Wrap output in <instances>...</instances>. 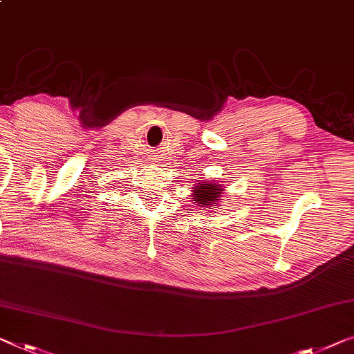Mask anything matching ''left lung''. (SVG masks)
<instances>
[{
    "instance_id": "obj_1",
    "label": "left lung",
    "mask_w": 354,
    "mask_h": 354,
    "mask_svg": "<svg viewBox=\"0 0 354 354\" xmlns=\"http://www.w3.org/2000/svg\"><path fill=\"white\" fill-rule=\"evenodd\" d=\"M194 189V194L191 197L194 198V203L197 205V207H203V208H209V209H214L219 207V202H221V197H223L224 194V186H219V184H216L214 181H202V179H198V183H195Z\"/></svg>"
}]
</instances>
